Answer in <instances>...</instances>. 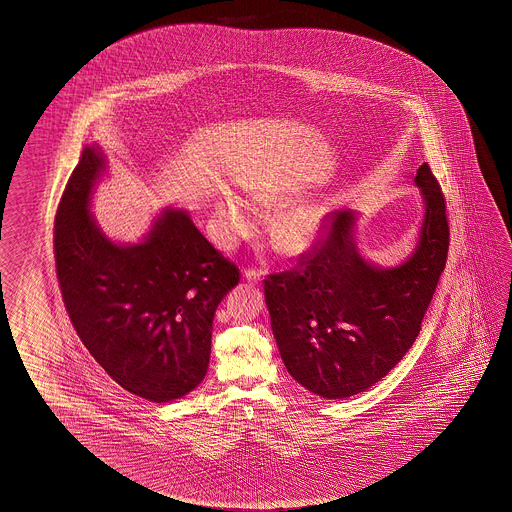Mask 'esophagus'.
<instances>
[{
  "label": "esophagus",
  "instance_id": "34e87169",
  "mask_svg": "<svg viewBox=\"0 0 512 512\" xmlns=\"http://www.w3.org/2000/svg\"><path fill=\"white\" fill-rule=\"evenodd\" d=\"M244 278H246L248 282H252V284H259L260 280H262V271H259V269L248 268L244 271Z\"/></svg>",
  "mask_w": 512,
  "mask_h": 512
}]
</instances>
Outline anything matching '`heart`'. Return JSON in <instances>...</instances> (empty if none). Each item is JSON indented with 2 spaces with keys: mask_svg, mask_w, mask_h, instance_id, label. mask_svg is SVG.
Returning a JSON list of instances; mask_svg holds the SVG:
<instances>
[{
  "mask_svg": "<svg viewBox=\"0 0 512 512\" xmlns=\"http://www.w3.org/2000/svg\"><path fill=\"white\" fill-rule=\"evenodd\" d=\"M260 202L278 203L273 196H260ZM219 228L223 243L234 244L241 237L250 234L253 228V216L243 203L237 202L234 196H225L216 203ZM327 221V210L319 203H300L294 205L277 219L273 225V237L278 248L287 253L305 252L323 232Z\"/></svg>",
  "mask_w": 512,
  "mask_h": 512,
  "instance_id": "1",
  "label": "heart"
}]
</instances>
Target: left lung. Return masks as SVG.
I'll return each mask as SVG.
<instances>
[{"label": "left lung", "instance_id": "left-lung-1", "mask_svg": "<svg viewBox=\"0 0 512 512\" xmlns=\"http://www.w3.org/2000/svg\"><path fill=\"white\" fill-rule=\"evenodd\" d=\"M414 182L425 218L411 257L396 268L362 259L352 210H337L296 268L269 275L264 296L285 368L314 394L341 400L377 384L409 352L446 266L443 191L423 162Z\"/></svg>", "mask_w": 512, "mask_h": 512}]
</instances>
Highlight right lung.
Wrapping results in <instances>:
<instances>
[{
	"label": "right lung",
	"instance_id": "add662e5",
	"mask_svg": "<svg viewBox=\"0 0 512 512\" xmlns=\"http://www.w3.org/2000/svg\"><path fill=\"white\" fill-rule=\"evenodd\" d=\"M103 171L100 146H85L60 198L53 250L62 300L112 380L144 400L171 402L205 378L214 314L241 273L187 210H164L143 243H112L89 212Z\"/></svg>",
	"mask_w": 512,
	"mask_h": 512
}]
</instances>
